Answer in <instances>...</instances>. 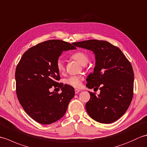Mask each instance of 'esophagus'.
Wrapping results in <instances>:
<instances>
[{"instance_id":"esophagus-1","label":"esophagus","mask_w":147,"mask_h":147,"mask_svg":"<svg viewBox=\"0 0 147 147\" xmlns=\"http://www.w3.org/2000/svg\"><path fill=\"white\" fill-rule=\"evenodd\" d=\"M74 92H75L76 94H77V93H78L80 92V90H79V89H75V90H74Z\"/></svg>"}]
</instances>
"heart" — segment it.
I'll return each mask as SVG.
<instances>
[{
  "label": "heart",
  "mask_w": 147,
  "mask_h": 147,
  "mask_svg": "<svg viewBox=\"0 0 147 147\" xmlns=\"http://www.w3.org/2000/svg\"><path fill=\"white\" fill-rule=\"evenodd\" d=\"M71 57L77 61L80 64L86 65L89 61L88 56L86 53L83 52H77L72 55ZM56 67L59 73H62L65 69L64 62L61 59H57L56 62ZM83 80L82 76H71L65 80V83L71 86L78 88L82 85V82Z\"/></svg>",
  "instance_id": "b5f03b06"
}]
</instances>
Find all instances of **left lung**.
Segmentation results:
<instances>
[{
  "instance_id": "obj_1",
  "label": "left lung",
  "mask_w": 147,
  "mask_h": 147,
  "mask_svg": "<svg viewBox=\"0 0 147 147\" xmlns=\"http://www.w3.org/2000/svg\"><path fill=\"white\" fill-rule=\"evenodd\" d=\"M78 47L90 50L95 55L93 73L86 78L88 88L100 89V94L90 92L86 109L93 119L109 124L119 119L128 109L133 96L132 65L117 47L104 40L74 42Z\"/></svg>"
}]
</instances>
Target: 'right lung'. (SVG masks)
<instances>
[{
  "mask_svg": "<svg viewBox=\"0 0 147 147\" xmlns=\"http://www.w3.org/2000/svg\"><path fill=\"white\" fill-rule=\"evenodd\" d=\"M75 49L62 40H47L30 48L17 65L18 100L27 114L38 123L49 124L60 119L74 97L73 87L57 82L61 78L56 62L62 52ZM52 86L61 88L62 92H51Z\"/></svg>",
  "mask_w": 147,
  "mask_h": 147,
  "instance_id": "right-lung-1",
  "label": "right lung"
}]
</instances>
